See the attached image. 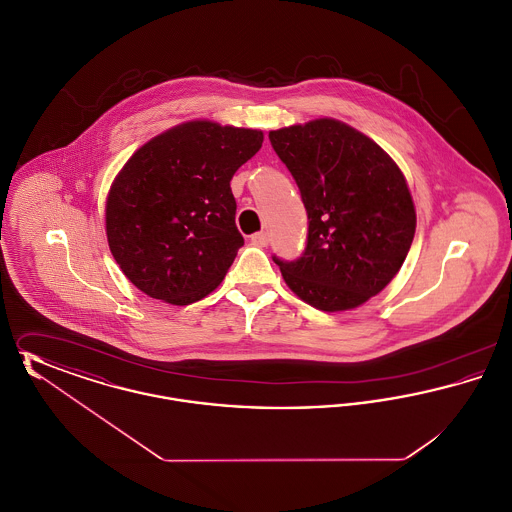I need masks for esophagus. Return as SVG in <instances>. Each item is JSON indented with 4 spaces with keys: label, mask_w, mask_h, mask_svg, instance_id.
<instances>
[{
    "label": "esophagus",
    "mask_w": 512,
    "mask_h": 512,
    "mask_svg": "<svg viewBox=\"0 0 512 512\" xmlns=\"http://www.w3.org/2000/svg\"><path fill=\"white\" fill-rule=\"evenodd\" d=\"M251 244L257 245V247H267L268 245V234L267 232H257L251 236Z\"/></svg>",
    "instance_id": "1"
}]
</instances>
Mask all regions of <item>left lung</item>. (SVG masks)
Returning a JSON list of instances; mask_svg holds the SVG:
<instances>
[{
    "label": "left lung",
    "mask_w": 512,
    "mask_h": 512,
    "mask_svg": "<svg viewBox=\"0 0 512 512\" xmlns=\"http://www.w3.org/2000/svg\"><path fill=\"white\" fill-rule=\"evenodd\" d=\"M307 211L301 257H272L305 303L336 313L382 292L413 244L416 213L405 176L365 134L334 119L272 130Z\"/></svg>",
    "instance_id": "1"
}]
</instances>
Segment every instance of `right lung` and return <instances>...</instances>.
Returning <instances> with one entry per match:
<instances>
[{"label":"right lung","mask_w":512,"mask_h":512,"mask_svg":"<svg viewBox=\"0 0 512 512\" xmlns=\"http://www.w3.org/2000/svg\"><path fill=\"white\" fill-rule=\"evenodd\" d=\"M261 146V130L192 121L128 159L107 197L105 226L138 290L190 305L219 286L244 245L230 180Z\"/></svg>","instance_id":"obj_1"}]
</instances>
